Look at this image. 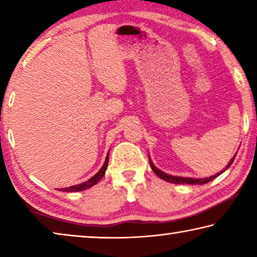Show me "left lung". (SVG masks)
Wrapping results in <instances>:
<instances>
[{
  "instance_id": "obj_1",
  "label": "left lung",
  "mask_w": 257,
  "mask_h": 257,
  "mask_svg": "<svg viewBox=\"0 0 257 257\" xmlns=\"http://www.w3.org/2000/svg\"><path fill=\"white\" fill-rule=\"evenodd\" d=\"M234 158H236V155L233 156L232 158V160L230 161L229 162V164L227 165V168L225 169H228L230 165L232 164V162H233V160H234ZM149 160H150V164H151V168H152V170H153L156 175H158V177H160L161 179H163V180H165V181H169V182H172V184H187V185H204V184H206V182H210L211 180H213L214 179V178H216L217 176L219 175H221V173L222 172H220V173H217V175H215V176H212V177H208V178H202V179H195V178H184V177H175V176H171V175H167V173H164V172H162L161 170H159L158 168L155 167V165L152 163V161H151V159H150V156H149Z\"/></svg>"
}]
</instances>
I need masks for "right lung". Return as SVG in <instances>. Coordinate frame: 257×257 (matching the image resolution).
Listing matches in <instances>:
<instances>
[{
  "label": "right lung",
  "mask_w": 257,
  "mask_h": 257,
  "mask_svg": "<svg viewBox=\"0 0 257 257\" xmlns=\"http://www.w3.org/2000/svg\"><path fill=\"white\" fill-rule=\"evenodd\" d=\"M107 163H108V153H107V155H106L105 162H104L103 167L101 168V170H99V171L96 173V175L90 178L89 180L82 182V184H79V185L66 187V188H61L60 190L68 191V193H71V191H81V190H85V189H87V188H89V187H92V186H94V185H96L97 182L103 178L104 173H105V170H106V168H107Z\"/></svg>",
  "instance_id": "add662e5"
}]
</instances>
